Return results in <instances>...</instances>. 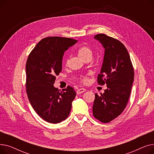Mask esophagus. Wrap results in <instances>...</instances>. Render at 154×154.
<instances>
[{"label": "esophagus", "mask_w": 154, "mask_h": 154, "mask_svg": "<svg viewBox=\"0 0 154 154\" xmlns=\"http://www.w3.org/2000/svg\"><path fill=\"white\" fill-rule=\"evenodd\" d=\"M85 91H86L85 88H79V89H78L77 91V94H82V93H83V92H84Z\"/></svg>", "instance_id": "esophagus-1"}]
</instances>
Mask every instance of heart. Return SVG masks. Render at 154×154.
<instances>
[{"mask_svg": "<svg viewBox=\"0 0 154 154\" xmlns=\"http://www.w3.org/2000/svg\"><path fill=\"white\" fill-rule=\"evenodd\" d=\"M77 53L80 58H82L83 60H85L88 58H92L93 55V51L89 46L83 45L79 48ZM88 79L86 75H83L80 79V80L81 81V82L84 84H86L88 82Z\"/></svg>", "mask_w": 154, "mask_h": 154, "instance_id": "1", "label": "heart"}]
</instances>
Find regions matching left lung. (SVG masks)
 <instances>
[{"instance_id":"1","label":"left lung","mask_w":154,"mask_h":154,"mask_svg":"<svg viewBox=\"0 0 154 154\" xmlns=\"http://www.w3.org/2000/svg\"><path fill=\"white\" fill-rule=\"evenodd\" d=\"M94 38L105 48L103 65L97 77L100 85L106 84L103 94H95L94 117L103 123H109L125 109L131 92L134 70L130 55L119 40L104 34Z\"/></svg>"}]
</instances>
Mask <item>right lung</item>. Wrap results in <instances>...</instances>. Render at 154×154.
<instances>
[{
    "label": "right lung",
    "mask_w": 154,
    "mask_h": 154,
    "mask_svg": "<svg viewBox=\"0 0 154 154\" xmlns=\"http://www.w3.org/2000/svg\"><path fill=\"white\" fill-rule=\"evenodd\" d=\"M77 42L67 37H45L27 58L26 87L28 99L37 114L49 123H60L68 117L76 95L70 85L62 91L53 85L55 76L62 71L64 52Z\"/></svg>",
    "instance_id": "obj_1"
}]
</instances>
